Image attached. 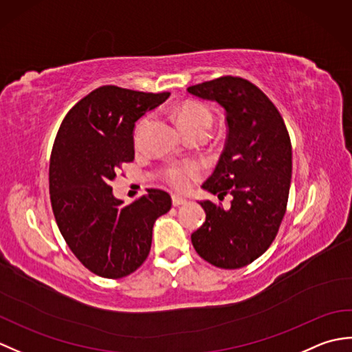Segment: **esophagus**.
Segmentation results:
<instances>
[{
	"label": "esophagus",
	"mask_w": 352,
	"mask_h": 352,
	"mask_svg": "<svg viewBox=\"0 0 352 352\" xmlns=\"http://www.w3.org/2000/svg\"><path fill=\"white\" fill-rule=\"evenodd\" d=\"M172 204H174L175 207H178V206H184V204H188V199L183 198V197H180V195H174V197H172Z\"/></svg>",
	"instance_id": "1"
}]
</instances>
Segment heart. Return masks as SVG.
Wrapping results in <instances>:
<instances>
[{
    "instance_id": "1",
    "label": "heart",
    "mask_w": 352,
    "mask_h": 352,
    "mask_svg": "<svg viewBox=\"0 0 352 352\" xmlns=\"http://www.w3.org/2000/svg\"><path fill=\"white\" fill-rule=\"evenodd\" d=\"M174 115L183 131L198 130V129L208 131L213 121L212 111L208 110L204 104H199L195 101L182 102L180 106L174 110ZM145 124H146V118L142 119L138 125L136 139L139 138V133L142 129H144ZM201 174H203V168H201L198 163L186 162V163L170 164V166H168L163 170V178L164 182H166L170 188H174L175 190H188L190 186L201 177Z\"/></svg>"
}]
</instances>
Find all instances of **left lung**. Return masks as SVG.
<instances>
[{"instance_id": "left-lung-1", "label": "left lung", "mask_w": 352, "mask_h": 352, "mask_svg": "<svg viewBox=\"0 0 352 352\" xmlns=\"http://www.w3.org/2000/svg\"><path fill=\"white\" fill-rule=\"evenodd\" d=\"M188 92L226 110V148L203 189L219 199L233 197L230 208L199 201L206 222L192 233V245L216 267H243L271 246L286 213L292 178L286 124L272 101L241 77L204 81Z\"/></svg>"}]
</instances>
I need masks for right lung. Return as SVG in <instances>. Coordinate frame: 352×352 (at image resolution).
I'll return each instance as SVG.
<instances>
[{
    "instance_id": "add662e5",
    "label": "right lung",
    "mask_w": 352,
    "mask_h": 352,
    "mask_svg": "<svg viewBox=\"0 0 352 352\" xmlns=\"http://www.w3.org/2000/svg\"><path fill=\"white\" fill-rule=\"evenodd\" d=\"M169 95L101 86L68 111L57 131L50 159L52 212L71 251L104 278H122L144 263L154 222L172 206L160 189L124 206L110 188L122 164L134 160V124Z\"/></svg>"
}]
</instances>
